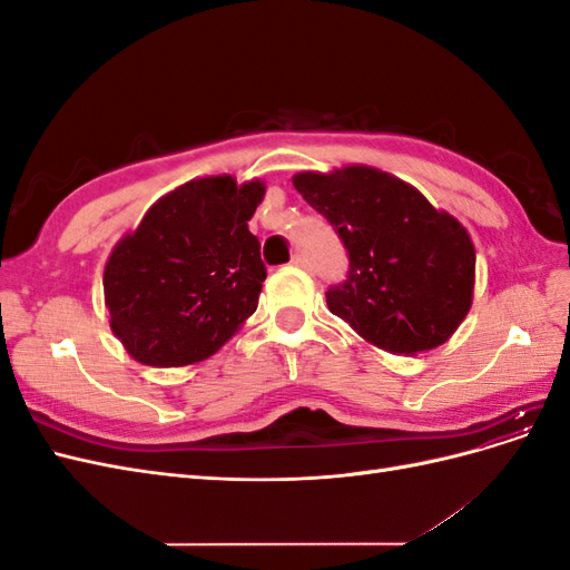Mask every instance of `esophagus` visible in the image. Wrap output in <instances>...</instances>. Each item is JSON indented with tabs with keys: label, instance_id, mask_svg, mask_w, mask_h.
I'll return each mask as SVG.
<instances>
[{
	"label": "esophagus",
	"instance_id": "1",
	"mask_svg": "<svg viewBox=\"0 0 570 570\" xmlns=\"http://www.w3.org/2000/svg\"><path fill=\"white\" fill-rule=\"evenodd\" d=\"M292 264H295L297 268H304V271H312V262H308V256L297 252L295 256H292Z\"/></svg>",
	"mask_w": 570,
	"mask_h": 570
}]
</instances>
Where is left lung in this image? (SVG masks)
<instances>
[{
  "label": "left lung",
  "mask_w": 570,
  "mask_h": 570,
  "mask_svg": "<svg viewBox=\"0 0 570 570\" xmlns=\"http://www.w3.org/2000/svg\"><path fill=\"white\" fill-rule=\"evenodd\" d=\"M292 185L350 256L347 278L325 292L331 314L392 354H419L452 337L475 281V249L456 218L368 166L297 174Z\"/></svg>",
  "instance_id": "1"
}]
</instances>
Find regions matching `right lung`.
Instances as JSON below:
<instances>
[{"label":"right lung","mask_w":570,"mask_h":570,"mask_svg":"<svg viewBox=\"0 0 570 570\" xmlns=\"http://www.w3.org/2000/svg\"><path fill=\"white\" fill-rule=\"evenodd\" d=\"M266 187L199 178L161 197L111 252V331L147 366H187L226 344L258 304L262 245L247 220Z\"/></svg>","instance_id":"add662e5"}]
</instances>
